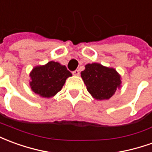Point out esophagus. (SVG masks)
Masks as SVG:
<instances>
[{"mask_svg": "<svg viewBox=\"0 0 152 152\" xmlns=\"http://www.w3.org/2000/svg\"><path fill=\"white\" fill-rule=\"evenodd\" d=\"M79 74H80V73H79V70H78V69H76V70H74V72H73V74H74V75H76V76H78Z\"/></svg>", "mask_w": 152, "mask_h": 152, "instance_id": "34e87169", "label": "esophagus"}]
</instances>
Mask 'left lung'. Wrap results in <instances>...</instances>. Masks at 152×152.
<instances>
[{
    "label": "left lung",
    "instance_id": "left-lung-1",
    "mask_svg": "<svg viewBox=\"0 0 152 152\" xmlns=\"http://www.w3.org/2000/svg\"><path fill=\"white\" fill-rule=\"evenodd\" d=\"M81 77L88 92L99 101L110 99L121 86V77L118 72L98 63L86 64Z\"/></svg>",
    "mask_w": 152,
    "mask_h": 152
}]
</instances>
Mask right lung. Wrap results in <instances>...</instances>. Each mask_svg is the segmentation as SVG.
Returning a JSON list of instances; mask_svg holds the SVG:
<instances>
[{
    "mask_svg": "<svg viewBox=\"0 0 152 152\" xmlns=\"http://www.w3.org/2000/svg\"><path fill=\"white\" fill-rule=\"evenodd\" d=\"M29 76V85L33 92L42 97L50 98L61 91L65 80L72 74L64 65L50 61L45 65L33 68Z\"/></svg>",
    "mask_w": 152,
    "mask_h": 152,
    "instance_id": "1",
    "label": "right lung"
}]
</instances>
